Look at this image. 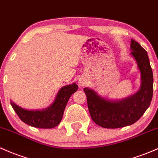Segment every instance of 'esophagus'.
I'll return each instance as SVG.
<instances>
[{
  "label": "esophagus",
  "mask_w": 158,
  "mask_h": 158,
  "mask_svg": "<svg viewBox=\"0 0 158 158\" xmlns=\"http://www.w3.org/2000/svg\"><path fill=\"white\" fill-rule=\"evenodd\" d=\"M78 84H79L80 86H81V87H84V86H86V81L84 78H81L79 80Z\"/></svg>",
  "instance_id": "34e87169"
}]
</instances>
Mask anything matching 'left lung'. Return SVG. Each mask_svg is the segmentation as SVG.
I'll list each match as a JSON object with an SVG mask.
<instances>
[{
    "mask_svg": "<svg viewBox=\"0 0 158 158\" xmlns=\"http://www.w3.org/2000/svg\"><path fill=\"white\" fill-rule=\"evenodd\" d=\"M131 54L135 58L141 72V88L136 94L118 102L101 98L89 88L84 91L92 119L104 128H118L131 125L140 118L149 107L153 95V73L146 51L134 40L131 41Z\"/></svg>",
    "mask_w": 158,
    "mask_h": 158,
    "instance_id": "1",
    "label": "left lung"
}]
</instances>
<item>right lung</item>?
<instances>
[{
    "mask_svg": "<svg viewBox=\"0 0 158 158\" xmlns=\"http://www.w3.org/2000/svg\"><path fill=\"white\" fill-rule=\"evenodd\" d=\"M77 88L78 86L75 84L63 87L51 106L42 110H27L19 107L12 101L11 105L24 123L39 128H53L60 123L69 99L77 91Z\"/></svg>",
    "mask_w": 158,
    "mask_h": 158,
    "instance_id": "obj_1",
    "label": "right lung"
}]
</instances>
